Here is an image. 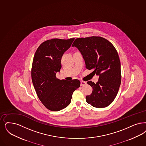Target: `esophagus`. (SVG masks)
Instances as JSON below:
<instances>
[{
    "mask_svg": "<svg viewBox=\"0 0 146 146\" xmlns=\"http://www.w3.org/2000/svg\"><path fill=\"white\" fill-rule=\"evenodd\" d=\"M86 84V82H85V81H81V86H84Z\"/></svg>",
    "mask_w": 146,
    "mask_h": 146,
    "instance_id": "1",
    "label": "esophagus"
}]
</instances>
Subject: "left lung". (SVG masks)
<instances>
[{
  "instance_id": "1",
  "label": "left lung",
  "mask_w": 146,
  "mask_h": 146,
  "mask_svg": "<svg viewBox=\"0 0 146 146\" xmlns=\"http://www.w3.org/2000/svg\"><path fill=\"white\" fill-rule=\"evenodd\" d=\"M72 46L80 52L86 68L99 76L96 84L87 82L93 91L86 96V102L96 108L109 106L115 99L121 81L120 60L115 48L108 40L94 36L77 38Z\"/></svg>"
}]
</instances>
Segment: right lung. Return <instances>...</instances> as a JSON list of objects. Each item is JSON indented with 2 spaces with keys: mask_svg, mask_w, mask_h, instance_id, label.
<instances>
[{
  "mask_svg": "<svg viewBox=\"0 0 146 146\" xmlns=\"http://www.w3.org/2000/svg\"><path fill=\"white\" fill-rule=\"evenodd\" d=\"M74 40H47L35 52L31 70L32 81L39 99L50 111H60L68 106L73 92L80 86L78 79L68 81L56 77V73L60 71L61 58Z\"/></svg>",
  "mask_w": 146,
  "mask_h": 146,
  "instance_id": "add662e5",
  "label": "right lung"
}]
</instances>
